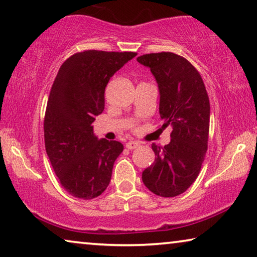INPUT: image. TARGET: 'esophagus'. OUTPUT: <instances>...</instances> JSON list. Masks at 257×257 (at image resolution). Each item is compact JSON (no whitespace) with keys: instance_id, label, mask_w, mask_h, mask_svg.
Wrapping results in <instances>:
<instances>
[{"instance_id":"34e87169","label":"esophagus","mask_w":257,"mask_h":257,"mask_svg":"<svg viewBox=\"0 0 257 257\" xmlns=\"http://www.w3.org/2000/svg\"><path fill=\"white\" fill-rule=\"evenodd\" d=\"M140 146V144L139 142H137V141H128V142H126V148L127 149H136V148H138Z\"/></svg>"}]
</instances>
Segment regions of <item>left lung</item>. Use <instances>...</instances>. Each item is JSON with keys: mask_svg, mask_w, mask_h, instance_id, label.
Returning a JSON list of instances; mask_svg holds the SVG:
<instances>
[{"mask_svg": "<svg viewBox=\"0 0 257 257\" xmlns=\"http://www.w3.org/2000/svg\"><path fill=\"white\" fill-rule=\"evenodd\" d=\"M137 61L151 69L159 86L161 128H172L168 145H152L156 157L142 172V181L154 194L177 196L194 183L206 156L210 120L207 90L200 73L179 55L146 54Z\"/></svg>", "mask_w": 257, "mask_h": 257, "instance_id": "obj_1", "label": "left lung"}]
</instances>
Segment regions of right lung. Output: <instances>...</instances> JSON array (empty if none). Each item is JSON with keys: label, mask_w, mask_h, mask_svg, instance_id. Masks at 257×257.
Returning <instances> with one entry per match:
<instances>
[{"label": "right lung", "mask_w": 257, "mask_h": 257, "mask_svg": "<svg viewBox=\"0 0 257 257\" xmlns=\"http://www.w3.org/2000/svg\"><path fill=\"white\" fill-rule=\"evenodd\" d=\"M136 53L86 50L68 58L51 87L45 116V145L62 186L78 199L105 191L124 146L98 139L93 121L104 109L110 78Z\"/></svg>", "instance_id": "obj_1"}]
</instances>
